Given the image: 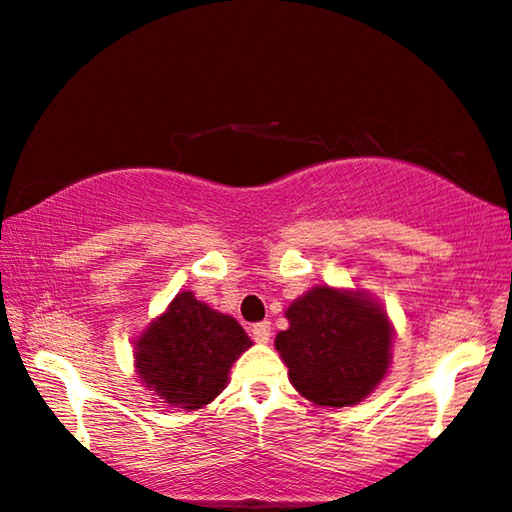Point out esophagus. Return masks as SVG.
I'll list each match as a JSON object with an SVG mask.
<instances>
[{"instance_id": "esophagus-1", "label": "esophagus", "mask_w": 512, "mask_h": 512, "mask_svg": "<svg viewBox=\"0 0 512 512\" xmlns=\"http://www.w3.org/2000/svg\"><path fill=\"white\" fill-rule=\"evenodd\" d=\"M253 338L257 343H269L271 338V322H257V325H253Z\"/></svg>"}]
</instances>
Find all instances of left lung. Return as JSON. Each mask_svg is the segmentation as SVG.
<instances>
[{"instance_id": "1", "label": "left lung", "mask_w": 512, "mask_h": 512, "mask_svg": "<svg viewBox=\"0 0 512 512\" xmlns=\"http://www.w3.org/2000/svg\"><path fill=\"white\" fill-rule=\"evenodd\" d=\"M276 350L301 397L318 406H355L376 390L392 357V325L364 292L318 285L285 311Z\"/></svg>"}]
</instances>
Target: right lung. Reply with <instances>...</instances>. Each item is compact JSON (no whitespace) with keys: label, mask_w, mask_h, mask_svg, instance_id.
I'll return each instance as SVG.
<instances>
[{"label":"right lung","mask_w":512,"mask_h":512,"mask_svg":"<svg viewBox=\"0 0 512 512\" xmlns=\"http://www.w3.org/2000/svg\"><path fill=\"white\" fill-rule=\"evenodd\" d=\"M250 345L232 315L181 292L134 341V366L162 403L197 410L225 390L229 369Z\"/></svg>","instance_id":"obj_1"}]
</instances>
